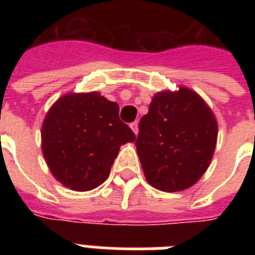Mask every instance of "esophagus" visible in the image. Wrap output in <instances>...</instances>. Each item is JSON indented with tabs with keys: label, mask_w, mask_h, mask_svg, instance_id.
<instances>
[{
	"label": "esophagus",
	"mask_w": 255,
	"mask_h": 255,
	"mask_svg": "<svg viewBox=\"0 0 255 255\" xmlns=\"http://www.w3.org/2000/svg\"><path fill=\"white\" fill-rule=\"evenodd\" d=\"M131 128H132V131L135 132V135L137 136V133H139V123H137V122L131 123Z\"/></svg>",
	"instance_id": "obj_1"
}]
</instances>
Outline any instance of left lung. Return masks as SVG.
I'll return each mask as SVG.
<instances>
[{
	"mask_svg": "<svg viewBox=\"0 0 255 255\" xmlns=\"http://www.w3.org/2000/svg\"><path fill=\"white\" fill-rule=\"evenodd\" d=\"M217 135V119L196 91L180 86L155 94L135 143L147 181L169 193L194 185L209 167Z\"/></svg>",
	"mask_w": 255,
	"mask_h": 255,
	"instance_id": "obj_1",
	"label": "left lung"
}]
</instances>
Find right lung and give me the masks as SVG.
<instances>
[{
  "instance_id": "right-lung-1",
  "label": "right lung",
  "mask_w": 255,
  "mask_h": 255,
  "mask_svg": "<svg viewBox=\"0 0 255 255\" xmlns=\"http://www.w3.org/2000/svg\"><path fill=\"white\" fill-rule=\"evenodd\" d=\"M42 153L53 176L77 192L107 180L120 145L135 133L119 119V104L99 92H69L50 107L42 123Z\"/></svg>"
}]
</instances>
